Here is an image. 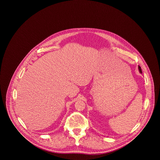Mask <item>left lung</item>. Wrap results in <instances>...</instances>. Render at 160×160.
I'll return each instance as SVG.
<instances>
[{
	"label": "left lung",
	"instance_id": "1",
	"mask_svg": "<svg viewBox=\"0 0 160 160\" xmlns=\"http://www.w3.org/2000/svg\"><path fill=\"white\" fill-rule=\"evenodd\" d=\"M138 68H139V72H140L141 73H142V70H141V67H140L139 66V67H138Z\"/></svg>",
	"mask_w": 160,
	"mask_h": 160
}]
</instances>
